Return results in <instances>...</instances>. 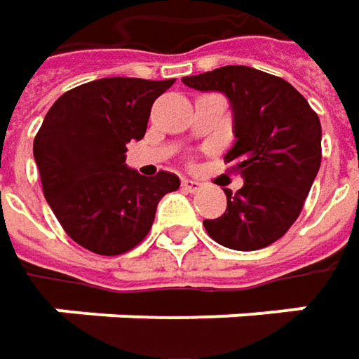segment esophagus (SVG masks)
Masks as SVG:
<instances>
[{"mask_svg":"<svg viewBox=\"0 0 359 359\" xmlns=\"http://www.w3.org/2000/svg\"><path fill=\"white\" fill-rule=\"evenodd\" d=\"M182 187H184L186 191H189V194H196V191H200L203 186H201L200 182H196V180L184 177V180H182Z\"/></svg>","mask_w":359,"mask_h":359,"instance_id":"1","label":"esophagus"}]
</instances>
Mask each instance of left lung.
I'll use <instances>...</instances> for the list:
<instances>
[{
  "mask_svg": "<svg viewBox=\"0 0 359 359\" xmlns=\"http://www.w3.org/2000/svg\"><path fill=\"white\" fill-rule=\"evenodd\" d=\"M198 91L228 97L233 137L226 161L243 177L226 212L203 219L229 250L254 252L280 240L297 219L322 163V126L299 91L282 77L248 65H226L182 79Z\"/></svg>",
  "mask_w": 359,
  "mask_h": 359,
  "instance_id": "obj_1",
  "label": "left lung"
}]
</instances>
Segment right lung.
Listing matches in <instances>:
<instances>
[{
    "label": "right lung",
    "instance_id": "obj_1",
    "mask_svg": "<svg viewBox=\"0 0 359 359\" xmlns=\"http://www.w3.org/2000/svg\"><path fill=\"white\" fill-rule=\"evenodd\" d=\"M173 79L104 77L65 91L34 140L43 196L72 240L93 254L119 255L151 229L159 200L180 177L140 175L126 144L140 142L151 104Z\"/></svg>",
    "mask_w": 359,
    "mask_h": 359
}]
</instances>
